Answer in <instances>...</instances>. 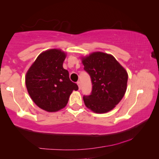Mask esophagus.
I'll list each match as a JSON object with an SVG mask.
<instances>
[{
    "label": "esophagus",
    "mask_w": 159,
    "mask_h": 159,
    "mask_svg": "<svg viewBox=\"0 0 159 159\" xmlns=\"http://www.w3.org/2000/svg\"><path fill=\"white\" fill-rule=\"evenodd\" d=\"M77 85H78V86H79V90H80V87H81V83H80V81H78L77 82Z\"/></svg>",
    "instance_id": "1"
}]
</instances>
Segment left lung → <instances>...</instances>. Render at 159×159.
<instances>
[{"instance_id": "1", "label": "left lung", "mask_w": 159, "mask_h": 159, "mask_svg": "<svg viewBox=\"0 0 159 159\" xmlns=\"http://www.w3.org/2000/svg\"><path fill=\"white\" fill-rule=\"evenodd\" d=\"M82 62L93 85L90 95L83 96L85 106L98 114L111 111L125 95L127 71L112 55L101 52L83 57Z\"/></svg>"}]
</instances>
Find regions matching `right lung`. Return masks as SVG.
Segmentation results:
<instances>
[{
	"label": "right lung",
	"mask_w": 159,
	"mask_h": 159,
	"mask_svg": "<svg viewBox=\"0 0 159 159\" xmlns=\"http://www.w3.org/2000/svg\"><path fill=\"white\" fill-rule=\"evenodd\" d=\"M66 58L61 50L51 49L39 55L26 74L25 83L32 100L48 112L57 111L68 102L72 91L79 90L63 68Z\"/></svg>",
	"instance_id": "obj_1"
}]
</instances>
